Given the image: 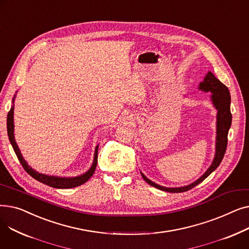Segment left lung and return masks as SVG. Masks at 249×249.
<instances>
[{
    "mask_svg": "<svg viewBox=\"0 0 249 249\" xmlns=\"http://www.w3.org/2000/svg\"><path fill=\"white\" fill-rule=\"evenodd\" d=\"M199 89H202L204 91H211L212 96V102L215 108L218 110L217 113V136H216V152H215V158L210 165L207 169V172L196 181H194L193 184L185 187H179V188H165L162 186H160L158 184H155L152 180L148 179L144 175L141 173V176L147 184L150 186L164 191L168 193H182V192H187L197 185H199L200 182H202L207 177L210 176L215 169L219 166L221 163L222 160L224 158V154L226 151L227 147V142H228V131L229 128L231 126L232 122V115L230 111V93L228 88L222 84L218 78L211 72L208 71L206 74L204 81L200 83L199 85Z\"/></svg>",
    "mask_w": 249,
    "mask_h": 249,
    "instance_id": "1",
    "label": "left lung"
}]
</instances>
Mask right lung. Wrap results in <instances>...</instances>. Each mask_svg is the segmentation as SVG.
<instances>
[{
  "label": "right lung",
  "mask_w": 249,
  "mask_h": 249,
  "mask_svg": "<svg viewBox=\"0 0 249 249\" xmlns=\"http://www.w3.org/2000/svg\"><path fill=\"white\" fill-rule=\"evenodd\" d=\"M14 99L15 98H13V103H14ZM7 130H8L9 140L13 146V149H14V151L17 155L20 163L22 164L25 171L27 172V174H29L36 180L42 182V184H45L49 187L56 188V189H70V188L78 187V186L85 184V182L87 180H89V178L94 175L96 166H97V162H98L99 145H97V147L95 149V156H94L93 164H91L90 168L86 174H84L82 176H78V177H74V178H60V177H54V176H47V175L39 174L38 172H36L35 169L30 167L28 165V163L26 162V160L23 159V156L20 152V149L17 145V143L15 141V137H14V105H13L12 108L10 109L8 116H7Z\"/></svg>",
  "instance_id": "right-lung-1"
}]
</instances>
